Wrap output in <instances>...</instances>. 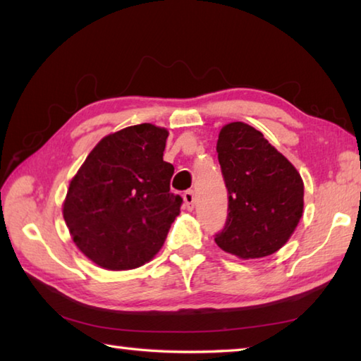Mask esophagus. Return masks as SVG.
Listing matches in <instances>:
<instances>
[{
  "label": "esophagus",
  "mask_w": 361,
  "mask_h": 361,
  "mask_svg": "<svg viewBox=\"0 0 361 361\" xmlns=\"http://www.w3.org/2000/svg\"><path fill=\"white\" fill-rule=\"evenodd\" d=\"M183 200H185L188 209H194V204H195L194 190H186V192L183 194Z\"/></svg>",
  "instance_id": "obj_1"
}]
</instances>
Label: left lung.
<instances>
[{
	"label": "left lung",
	"instance_id": "left-lung-1",
	"mask_svg": "<svg viewBox=\"0 0 361 361\" xmlns=\"http://www.w3.org/2000/svg\"><path fill=\"white\" fill-rule=\"evenodd\" d=\"M216 150L228 189L227 222L216 244L241 259L272 255L302 217L300 173L263 133L244 122L222 126Z\"/></svg>",
	"mask_w": 361,
	"mask_h": 361
}]
</instances>
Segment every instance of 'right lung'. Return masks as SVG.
Returning <instances> with one entry per match:
<instances>
[{
	"label": "right lung",
	"instance_id": "obj_1",
	"mask_svg": "<svg viewBox=\"0 0 361 361\" xmlns=\"http://www.w3.org/2000/svg\"><path fill=\"white\" fill-rule=\"evenodd\" d=\"M169 131L140 123L104 136L70 181L62 204L73 243L97 266L128 271L164 244L183 199L162 159Z\"/></svg>",
	"mask_w": 361,
	"mask_h": 361
}]
</instances>
